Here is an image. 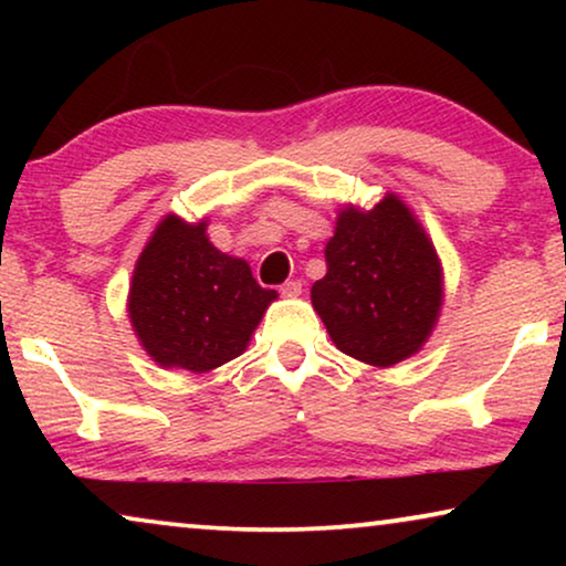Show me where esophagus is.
<instances>
[{
    "instance_id": "esophagus-1",
    "label": "esophagus",
    "mask_w": 566,
    "mask_h": 566,
    "mask_svg": "<svg viewBox=\"0 0 566 566\" xmlns=\"http://www.w3.org/2000/svg\"><path fill=\"white\" fill-rule=\"evenodd\" d=\"M301 291H304V285H301V281H285L281 285V293H283V296H289V298L301 296Z\"/></svg>"
}]
</instances>
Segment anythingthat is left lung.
<instances>
[{"label": "left lung", "mask_w": 566, "mask_h": 566, "mask_svg": "<svg viewBox=\"0 0 566 566\" xmlns=\"http://www.w3.org/2000/svg\"><path fill=\"white\" fill-rule=\"evenodd\" d=\"M312 304L337 350L376 368L412 358L443 306V268L422 223L394 192L339 208Z\"/></svg>", "instance_id": "1"}]
</instances>
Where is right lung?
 Listing matches in <instances>:
<instances>
[{
    "instance_id": "1",
    "label": "right lung",
    "mask_w": 566,
    "mask_h": 566,
    "mask_svg": "<svg viewBox=\"0 0 566 566\" xmlns=\"http://www.w3.org/2000/svg\"><path fill=\"white\" fill-rule=\"evenodd\" d=\"M206 227L167 213L136 260L128 319L161 368L208 374L237 358L277 298L244 260L216 250Z\"/></svg>"
}]
</instances>
